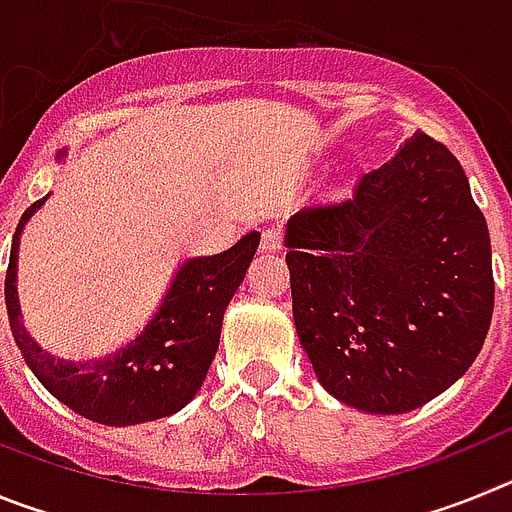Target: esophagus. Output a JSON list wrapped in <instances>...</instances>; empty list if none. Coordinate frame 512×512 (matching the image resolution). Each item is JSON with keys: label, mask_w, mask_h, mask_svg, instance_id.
<instances>
[{"label": "esophagus", "mask_w": 512, "mask_h": 512, "mask_svg": "<svg viewBox=\"0 0 512 512\" xmlns=\"http://www.w3.org/2000/svg\"><path fill=\"white\" fill-rule=\"evenodd\" d=\"M259 248L264 253H279L284 248V241H282V233H279L277 228H269L261 233V243Z\"/></svg>", "instance_id": "1"}]
</instances>
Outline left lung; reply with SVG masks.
I'll use <instances>...</instances> for the list:
<instances>
[{
	"instance_id": "1",
	"label": "left lung",
	"mask_w": 512,
	"mask_h": 512,
	"mask_svg": "<svg viewBox=\"0 0 512 512\" xmlns=\"http://www.w3.org/2000/svg\"><path fill=\"white\" fill-rule=\"evenodd\" d=\"M292 312L320 384L410 413L477 359L495 307L490 233L449 148L415 130L343 200L287 225Z\"/></svg>"
}]
</instances>
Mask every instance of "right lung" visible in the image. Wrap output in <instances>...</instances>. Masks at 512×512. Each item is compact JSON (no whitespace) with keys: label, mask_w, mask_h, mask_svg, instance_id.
<instances>
[{"label":"right lung","mask_w":512,"mask_h":512,"mask_svg":"<svg viewBox=\"0 0 512 512\" xmlns=\"http://www.w3.org/2000/svg\"><path fill=\"white\" fill-rule=\"evenodd\" d=\"M43 202L45 197L22 212L4 279L9 325L27 366L53 397L94 423L135 425L182 410L205 382L220 343L225 307L246 277L261 235L248 233L228 251L187 261L158 315L133 343L102 361L71 364L40 351L27 336L15 297L20 230Z\"/></svg>","instance_id":"right-lung-1"}]
</instances>
